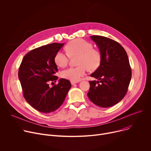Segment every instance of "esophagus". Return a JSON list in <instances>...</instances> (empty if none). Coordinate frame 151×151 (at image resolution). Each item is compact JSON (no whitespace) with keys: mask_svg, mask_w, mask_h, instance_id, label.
<instances>
[{"mask_svg":"<svg viewBox=\"0 0 151 151\" xmlns=\"http://www.w3.org/2000/svg\"><path fill=\"white\" fill-rule=\"evenodd\" d=\"M78 82H75V81H71V83H72V85H74V84H75V83H78Z\"/></svg>","mask_w":151,"mask_h":151,"instance_id":"34e87169","label":"esophagus"}]
</instances>
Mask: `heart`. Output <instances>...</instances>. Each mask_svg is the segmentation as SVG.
Wrapping results in <instances>:
<instances>
[{"mask_svg": "<svg viewBox=\"0 0 151 151\" xmlns=\"http://www.w3.org/2000/svg\"><path fill=\"white\" fill-rule=\"evenodd\" d=\"M90 42L82 39H76L70 41L66 49L68 54L61 51H58L54 57V61L60 68L66 67L69 62V56H78V64L75 68H69L61 72L62 78L71 81L78 82L84 76L88 69L91 71L96 70L100 66L101 55L96 49L93 48Z\"/></svg>", "mask_w": 151, "mask_h": 151, "instance_id": "obj_1", "label": "heart"}]
</instances>
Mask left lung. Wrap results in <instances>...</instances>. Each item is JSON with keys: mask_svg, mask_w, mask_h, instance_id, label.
<instances>
[{"mask_svg": "<svg viewBox=\"0 0 151 151\" xmlns=\"http://www.w3.org/2000/svg\"><path fill=\"white\" fill-rule=\"evenodd\" d=\"M101 55L100 66L91 77L99 81H90L87 96L95 104L109 107L125 96L132 78V69L127 54L118 42L101 36H91Z\"/></svg>", "mask_w": 151, "mask_h": 151, "instance_id": "left-lung-1", "label": "left lung"}]
</instances>
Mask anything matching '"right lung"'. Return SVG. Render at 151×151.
Instances as JSON below:
<instances>
[{
	"label": "right lung",
	"instance_id": "obj_1",
	"mask_svg": "<svg viewBox=\"0 0 151 151\" xmlns=\"http://www.w3.org/2000/svg\"><path fill=\"white\" fill-rule=\"evenodd\" d=\"M64 44L52 43L30 51L23 58L18 70V78L24 97L34 109L42 113L56 111L63 104L71 88L69 80L60 79L52 87L48 82L58 79L54 61L56 53Z\"/></svg>",
	"mask_w": 151,
	"mask_h": 151
}]
</instances>
